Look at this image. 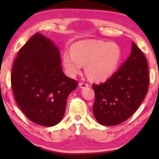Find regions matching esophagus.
<instances>
[{
  "label": "esophagus",
  "mask_w": 159,
  "mask_h": 159,
  "mask_svg": "<svg viewBox=\"0 0 159 159\" xmlns=\"http://www.w3.org/2000/svg\"><path fill=\"white\" fill-rule=\"evenodd\" d=\"M79 85H80V88H85L86 87H88V83H85V82H80L79 83Z\"/></svg>",
  "instance_id": "1"
}]
</instances>
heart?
<instances>
[{
    "label": "heart",
    "instance_id": "b5f03b06",
    "mask_svg": "<svg viewBox=\"0 0 159 159\" xmlns=\"http://www.w3.org/2000/svg\"><path fill=\"white\" fill-rule=\"evenodd\" d=\"M121 60V50L117 44L101 41H84L75 43L71 51L63 53L62 61L69 76L74 77L85 64L88 77L103 80L116 71Z\"/></svg>",
    "mask_w": 159,
    "mask_h": 159
}]
</instances>
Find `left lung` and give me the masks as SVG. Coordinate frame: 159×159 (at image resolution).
Masks as SVG:
<instances>
[{
    "label": "left lung",
    "instance_id": "obj_1",
    "mask_svg": "<svg viewBox=\"0 0 159 159\" xmlns=\"http://www.w3.org/2000/svg\"><path fill=\"white\" fill-rule=\"evenodd\" d=\"M149 83L147 59L134 42L131 54L111 77L93 84V114L99 123L116 125L130 118L146 96Z\"/></svg>",
    "mask_w": 159,
    "mask_h": 159
}]
</instances>
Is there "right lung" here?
I'll return each mask as SVG.
<instances>
[{"instance_id": "obj_1", "label": "right lung", "mask_w": 159, "mask_h": 159, "mask_svg": "<svg viewBox=\"0 0 159 159\" xmlns=\"http://www.w3.org/2000/svg\"><path fill=\"white\" fill-rule=\"evenodd\" d=\"M11 85L15 101L26 116L36 124L50 127L61 120L67 98L78 82L64 75L58 48L36 33L19 50Z\"/></svg>"}]
</instances>
